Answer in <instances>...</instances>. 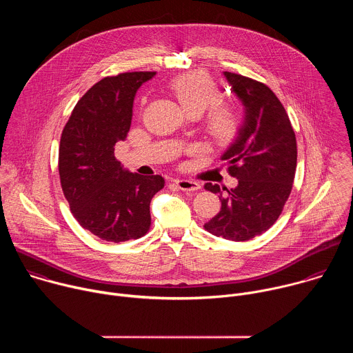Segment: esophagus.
<instances>
[{"instance_id": "obj_1", "label": "esophagus", "mask_w": 353, "mask_h": 353, "mask_svg": "<svg viewBox=\"0 0 353 353\" xmlns=\"http://www.w3.org/2000/svg\"><path fill=\"white\" fill-rule=\"evenodd\" d=\"M176 185L181 190V191H187V192H194L196 190H199V184L196 181L192 180H187V179H179L174 180Z\"/></svg>"}]
</instances>
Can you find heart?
<instances>
[{"label":"heart","instance_id":"heart-1","mask_svg":"<svg viewBox=\"0 0 353 353\" xmlns=\"http://www.w3.org/2000/svg\"><path fill=\"white\" fill-rule=\"evenodd\" d=\"M170 89L177 97L183 109L190 113L201 114L218 100V88L211 78L199 71L187 72L170 82ZM205 125L208 132L216 141L230 139L239 127V116L233 109L215 108L211 109Z\"/></svg>","mask_w":353,"mask_h":353}]
</instances>
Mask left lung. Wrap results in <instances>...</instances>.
I'll use <instances>...</instances> for the list:
<instances>
[{"label": "left lung", "mask_w": 353, "mask_h": 353, "mask_svg": "<svg viewBox=\"0 0 353 353\" xmlns=\"http://www.w3.org/2000/svg\"><path fill=\"white\" fill-rule=\"evenodd\" d=\"M223 75L244 109L237 135L222 155L239 183L230 190L204 185L222 203L204 228L218 237L244 241L267 232L279 218L292 191L297 148L290 120L267 85L228 71Z\"/></svg>", "instance_id": "left-lung-1"}]
</instances>
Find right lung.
Masks as SVG:
<instances>
[{"label": "right lung", "instance_id": "right-lung-1", "mask_svg": "<svg viewBox=\"0 0 353 353\" xmlns=\"http://www.w3.org/2000/svg\"><path fill=\"white\" fill-rule=\"evenodd\" d=\"M155 74L99 81L78 100L61 134L59 172L71 212L106 241L142 237L150 226V199L165 185L162 176L131 173L114 158V145L131 127L135 93Z\"/></svg>", "mask_w": 353, "mask_h": 353}]
</instances>
